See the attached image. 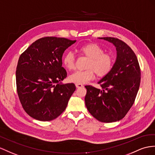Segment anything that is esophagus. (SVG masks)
<instances>
[{
  "label": "esophagus",
  "mask_w": 155,
  "mask_h": 155,
  "mask_svg": "<svg viewBox=\"0 0 155 155\" xmlns=\"http://www.w3.org/2000/svg\"><path fill=\"white\" fill-rule=\"evenodd\" d=\"M75 86H76L77 88H81V87L84 86L82 84H75Z\"/></svg>",
  "instance_id": "34e87169"
}]
</instances>
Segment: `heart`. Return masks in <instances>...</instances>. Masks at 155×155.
Here are the masks:
<instances>
[{"mask_svg": "<svg viewBox=\"0 0 155 155\" xmlns=\"http://www.w3.org/2000/svg\"><path fill=\"white\" fill-rule=\"evenodd\" d=\"M78 51L89 60L84 71H77L69 77L71 82L76 84H85L93 78L96 73L98 77H104L111 71L114 59L110 54L104 53V49L96 43H88L79 48ZM63 63L68 70L74 69L75 58L71 51L63 55Z\"/></svg>", "mask_w": 155, "mask_h": 155, "instance_id": "obj_1", "label": "heart"}]
</instances>
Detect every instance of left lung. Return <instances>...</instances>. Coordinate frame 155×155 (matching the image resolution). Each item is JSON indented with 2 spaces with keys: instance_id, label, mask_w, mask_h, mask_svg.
<instances>
[{
  "instance_id": "obj_1",
  "label": "left lung",
  "mask_w": 155,
  "mask_h": 155,
  "mask_svg": "<svg viewBox=\"0 0 155 155\" xmlns=\"http://www.w3.org/2000/svg\"><path fill=\"white\" fill-rule=\"evenodd\" d=\"M116 47L117 56L111 71L98 82L102 90L86 86L85 104L90 113L102 122L121 120L132 107L141 81V70L136 54L121 40L102 37Z\"/></svg>"
}]
</instances>
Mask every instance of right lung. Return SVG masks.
I'll list each match as a JSON object with an SVG mask.
<instances>
[{"label":"right lung","mask_w":155,"mask_h":155,"mask_svg":"<svg viewBox=\"0 0 155 155\" xmlns=\"http://www.w3.org/2000/svg\"><path fill=\"white\" fill-rule=\"evenodd\" d=\"M76 41L46 37L38 39L19 56L16 68L17 92L30 117L41 121L56 118L65 110L76 90L62 67L64 51Z\"/></svg>","instance_id":"obj_1"}]
</instances>
